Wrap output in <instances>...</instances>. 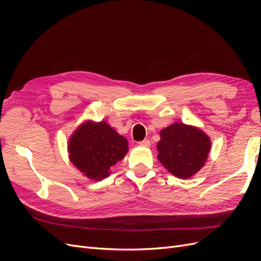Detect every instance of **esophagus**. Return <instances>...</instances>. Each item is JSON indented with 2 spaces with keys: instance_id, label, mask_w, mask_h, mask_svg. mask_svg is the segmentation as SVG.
Wrapping results in <instances>:
<instances>
[{
  "instance_id": "esophagus-1",
  "label": "esophagus",
  "mask_w": 261,
  "mask_h": 261,
  "mask_svg": "<svg viewBox=\"0 0 261 261\" xmlns=\"http://www.w3.org/2000/svg\"><path fill=\"white\" fill-rule=\"evenodd\" d=\"M139 145L143 146V147H149V146H150V141H149L148 139L141 140V141H139Z\"/></svg>"
}]
</instances>
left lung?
<instances>
[{
    "instance_id": "1",
    "label": "left lung",
    "mask_w": 261,
    "mask_h": 261,
    "mask_svg": "<svg viewBox=\"0 0 261 261\" xmlns=\"http://www.w3.org/2000/svg\"><path fill=\"white\" fill-rule=\"evenodd\" d=\"M210 149L211 139L202 129L176 122L161 129L156 158L171 174L184 179L203 167Z\"/></svg>"
}]
</instances>
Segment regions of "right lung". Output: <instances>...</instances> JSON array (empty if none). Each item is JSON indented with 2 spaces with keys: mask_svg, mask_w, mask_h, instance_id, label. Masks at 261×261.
<instances>
[{
  "mask_svg": "<svg viewBox=\"0 0 261 261\" xmlns=\"http://www.w3.org/2000/svg\"><path fill=\"white\" fill-rule=\"evenodd\" d=\"M70 162L83 175L94 180L108 177L111 168L128 152L127 139L107 122L85 121L68 138Z\"/></svg>",
  "mask_w": 261,
  "mask_h": 261,
  "instance_id": "right-lung-1",
  "label": "right lung"
}]
</instances>
